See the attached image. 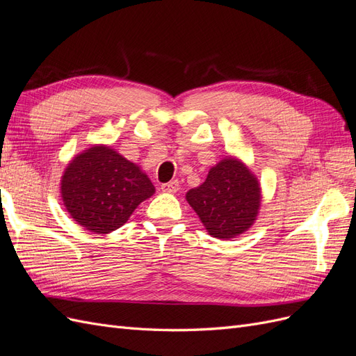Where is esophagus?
I'll use <instances>...</instances> for the list:
<instances>
[{
    "label": "esophagus",
    "instance_id": "esophagus-1",
    "mask_svg": "<svg viewBox=\"0 0 356 356\" xmlns=\"http://www.w3.org/2000/svg\"><path fill=\"white\" fill-rule=\"evenodd\" d=\"M178 190H179V182L177 179L161 184V191H165V193H177Z\"/></svg>",
    "mask_w": 356,
    "mask_h": 356
}]
</instances>
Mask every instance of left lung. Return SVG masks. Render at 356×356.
Returning <instances> with one entry per match:
<instances>
[{
    "instance_id": "left-lung-1",
    "label": "left lung",
    "mask_w": 356,
    "mask_h": 356,
    "mask_svg": "<svg viewBox=\"0 0 356 356\" xmlns=\"http://www.w3.org/2000/svg\"><path fill=\"white\" fill-rule=\"evenodd\" d=\"M213 238L232 239L254 224L261 203L258 179L241 160L227 157L211 168L202 186L186 195Z\"/></svg>"
}]
</instances>
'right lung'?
<instances>
[{
  "instance_id": "1",
  "label": "right lung",
  "mask_w": 356,
  "mask_h": 356,
  "mask_svg": "<svg viewBox=\"0 0 356 356\" xmlns=\"http://www.w3.org/2000/svg\"><path fill=\"white\" fill-rule=\"evenodd\" d=\"M154 191L138 165L106 145H95L75 156L60 181L62 200L71 218L96 234L122 227Z\"/></svg>"
}]
</instances>
